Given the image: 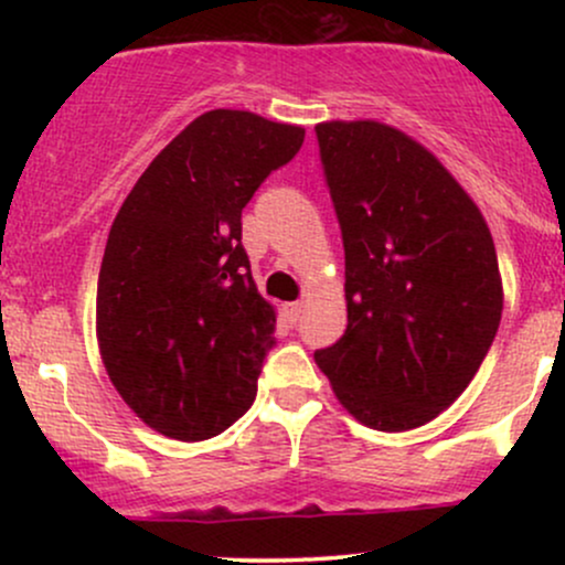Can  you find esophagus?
<instances>
[{"label":"esophagus","instance_id":"1","mask_svg":"<svg viewBox=\"0 0 565 565\" xmlns=\"http://www.w3.org/2000/svg\"><path fill=\"white\" fill-rule=\"evenodd\" d=\"M284 310H287V319L291 323H297V321H300V316H302V302H287V305H284Z\"/></svg>","mask_w":565,"mask_h":565}]
</instances>
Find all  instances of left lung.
Returning a JSON list of instances; mask_svg holds the SVG:
<instances>
[{
	"mask_svg": "<svg viewBox=\"0 0 565 565\" xmlns=\"http://www.w3.org/2000/svg\"><path fill=\"white\" fill-rule=\"evenodd\" d=\"M345 246L348 329L316 364L374 430L436 419L483 364L502 319L494 238L440 161L382 121L316 125Z\"/></svg>",
	"mask_w": 565,
	"mask_h": 565,
	"instance_id": "left-lung-1",
	"label": "left lung"
}]
</instances>
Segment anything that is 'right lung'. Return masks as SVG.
<instances>
[{"instance_id":"1","label":"right lung","mask_w":565,"mask_h":565,"mask_svg":"<svg viewBox=\"0 0 565 565\" xmlns=\"http://www.w3.org/2000/svg\"><path fill=\"white\" fill-rule=\"evenodd\" d=\"M305 129L252 111L201 114L140 174L97 276V345L148 427L206 440L252 406L276 310L242 246V210L295 159Z\"/></svg>"}]
</instances>
